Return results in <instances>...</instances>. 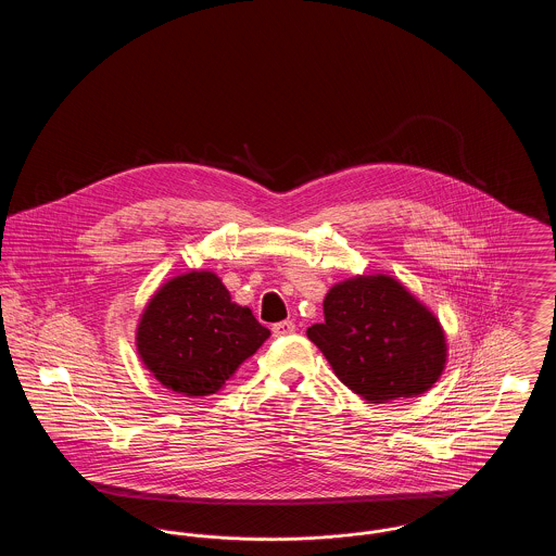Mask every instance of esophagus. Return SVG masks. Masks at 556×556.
I'll return each instance as SVG.
<instances>
[{
    "label": "esophagus",
    "mask_w": 556,
    "mask_h": 556,
    "mask_svg": "<svg viewBox=\"0 0 556 556\" xmlns=\"http://www.w3.org/2000/svg\"><path fill=\"white\" fill-rule=\"evenodd\" d=\"M293 331H295V323H293V320H281V323L273 325V336H275V338L291 336Z\"/></svg>",
    "instance_id": "34e87169"
}]
</instances>
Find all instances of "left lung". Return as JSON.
I'll return each mask as SVG.
<instances>
[{
  "label": "left lung",
  "mask_w": 556,
  "mask_h": 556,
  "mask_svg": "<svg viewBox=\"0 0 556 556\" xmlns=\"http://www.w3.org/2000/svg\"><path fill=\"white\" fill-rule=\"evenodd\" d=\"M325 320L306 336L354 394L381 404L425 394L446 367L435 315L388 275H358L327 291Z\"/></svg>",
  "instance_id": "left-lung-1"
}]
</instances>
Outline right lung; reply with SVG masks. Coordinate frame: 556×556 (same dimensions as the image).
Instances as JSON below:
<instances>
[{
	"label": "right lung",
	"instance_id": "add662e5",
	"mask_svg": "<svg viewBox=\"0 0 556 556\" xmlns=\"http://www.w3.org/2000/svg\"><path fill=\"white\" fill-rule=\"evenodd\" d=\"M270 331L212 270L168 279L137 325V352L160 383L187 397L216 394Z\"/></svg>",
	"mask_w": 556,
	"mask_h": 556
}]
</instances>
